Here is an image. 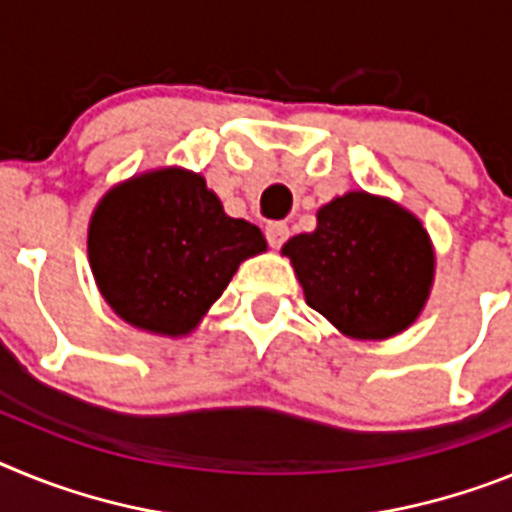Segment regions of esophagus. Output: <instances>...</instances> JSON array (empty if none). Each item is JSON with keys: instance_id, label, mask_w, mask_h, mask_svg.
Returning <instances> with one entry per match:
<instances>
[{"instance_id": "34e87169", "label": "esophagus", "mask_w": 512, "mask_h": 512, "mask_svg": "<svg viewBox=\"0 0 512 512\" xmlns=\"http://www.w3.org/2000/svg\"><path fill=\"white\" fill-rule=\"evenodd\" d=\"M265 237H268V244L273 250H278L283 242L288 239V226L281 224V221H273V224L265 226Z\"/></svg>"}]
</instances>
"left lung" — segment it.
<instances>
[{
	"instance_id": "1",
	"label": "left lung",
	"mask_w": 512,
	"mask_h": 512,
	"mask_svg": "<svg viewBox=\"0 0 512 512\" xmlns=\"http://www.w3.org/2000/svg\"><path fill=\"white\" fill-rule=\"evenodd\" d=\"M306 304L353 340H389L415 324L435 281L428 229L397 201L350 190L317 211V229L283 244Z\"/></svg>"
}]
</instances>
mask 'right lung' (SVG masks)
<instances>
[{"mask_svg":"<svg viewBox=\"0 0 512 512\" xmlns=\"http://www.w3.org/2000/svg\"><path fill=\"white\" fill-rule=\"evenodd\" d=\"M265 250L262 231L226 216L206 177L185 167L113 185L87 229L102 299L126 324L162 337L190 335L239 265Z\"/></svg>","mask_w":512,"mask_h":512,"instance_id":"add662e5","label":"right lung"}]
</instances>
